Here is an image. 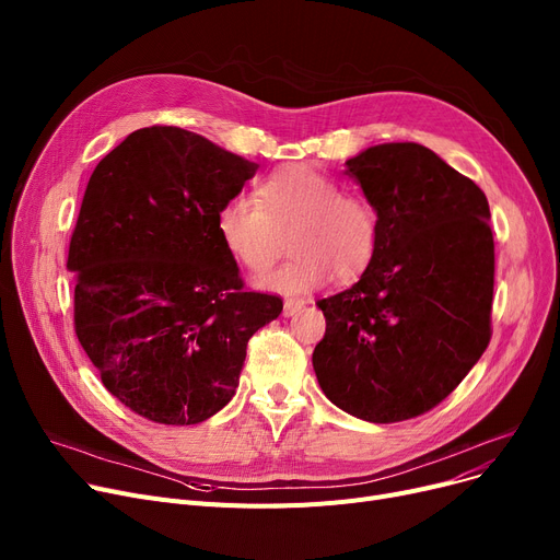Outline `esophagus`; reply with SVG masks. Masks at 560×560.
Returning a JSON list of instances; mask_svg holds the SVG:
<instances>
[{
  "instance_id": "34e87169",
  "label": "esophagus",
  "mask_w": 560,
  "mask_h": 560,
  "mask_svg": "<svg viewBox=\"0 0 560 560\" xmlns=\"http://www.w3.org/2000/svg\"><path fill=\"white\" fill-rule=\"evenodd\" d=\"M300 308H304V300L290 298V300H285V304H283V315L290 317V315H295Z\"/></svg>"
}]
</instances>
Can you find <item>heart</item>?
Returning a JSON list of instances; mask_svg holds the SVG:
<instances>
[{
    "mask_svg": "<svg viewBox=\"0 0 560 560\" xmlns=\"http://www.w3.org/2000/svg\"><path fill=\"white\" fill-rule=\"evenodd\" d=\"M292 252L279 268L256 279L262 290L302 295L331 277L351 283L368 272L381 247V215L361 192L340 190L334 176L304 163L268 172L254 199L233 195L215 213V235L241 268L262 272L277 258V233Z\"/></svg>",
    "mask_w": 560,
    "mask_h": 560,
    "instance_id": "heart-1",
    "label": "heart"
}]
</instances>
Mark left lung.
Instances as JSON below:
<instances>
[{
	"label": "left lung",
	"mask_w": 560,
	"mask_h": 560,
	"mask_svg": "<svg viewBox=\"0 0 560 560\" xmlns=\"http://www.w3.org/2000/svg\"><path fill=\"white\" fill-rule=\"evenodd\" d=\"M381 215L368 272L319 300V388L345 413L388 424L424 416L486 351L492 329L494 241L483 190L418 142L349 159Z\"/></svg>",
	"instance_id": "obj_1"
}]
</instances>
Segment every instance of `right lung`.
Returning <instances> with one entry per match:
<instances>
[{
  "label": "right lung",
  "mask_w": 560,
  "mask_h": 560,
  "mask_svg": "<svg viewBox=\"0 0 560 560\" xmlns=\"http://www.w3.org/2000/svg\"><path fill=\"white\" fill-rule=\"evenodd\" d=\"M256 170L192 131L147 127L91 174L68 252L74 331L106 390L144 420L215 416L249 338L283 311L245 288L213 229Z\"/></svg>",
  "instance_id": "1"
}]
</instances>
